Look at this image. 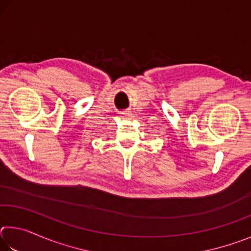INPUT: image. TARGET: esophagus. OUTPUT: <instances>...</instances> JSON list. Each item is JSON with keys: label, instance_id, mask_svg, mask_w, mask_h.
I'll use <instances>...</instances> for the list:
<instances>
[{"label": "esophagus", "instance_id": "1", "mask_svg": "<svg viewBox=\"0 0 251 251\" xmlns=\"http://www.w3.org/2000/svg\"><path fill=\"white\" fill-rule=\"evenodd\" d=\"M121 116L122 118H124V120H130V118L133 117V114L130 113V110H124V112L121 113Z\"/></svg>", "mask_w": 251, "mask_h": 251}]
</instances>
